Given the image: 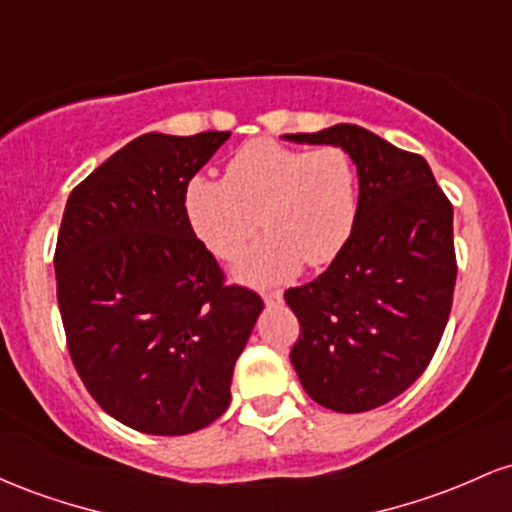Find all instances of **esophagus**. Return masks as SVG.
Returning <instances> with one entry per match:
<instances>
[{
    "instance_id": "34e87169",
    "label": "esophagus",
    "mask_w": 512,
    "mask_h": 512,
    "mask_svg": "<svg viewBox=\"0 0 512 512\" xmlns=\"http://www.w3.org/2000/svg\"><path fill=\"white\" fill-rule=\"evenodd\" d=\"M262 298H264V303H279L281 298H284V293H281L279 289H274V291H264V293H262Z\"/></svg>"
}]
</instances>
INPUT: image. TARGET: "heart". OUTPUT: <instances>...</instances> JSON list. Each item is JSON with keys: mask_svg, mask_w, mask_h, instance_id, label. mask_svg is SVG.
Here are the masks:
<instances>
[{"mask_svg": "<svg viewBox=\"0 0 512 512\" xmlns=\"http://www.w3.org/2000/svg\"><path fill=\"white\" fill-rule=\"evenodd\" d=\"M187 223L219 260H236L260 231L269 233L238 262L252 284L325 267L349 243L358 219V170L342 146L298 149L252 139L231 156L226 178L195 175L182 195Z\"/></svg>", "mask_w": 512, "mask_h": 512, "instance_id": "obj_1", "label": "heart"}]
</instances>
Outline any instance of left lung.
Returning a JSON list of instances; mask_svg holds the SVG:
<instances>
[{"label":"left lung","instance_id":"obj_1","mask_svg":"<svg viewBox=\"0 0 512 512\" xmlns=\"http://www.w3.org/2000/svg\"><path fill=\"white\" fill-rule=\"evenodd\" d=\"M286 139L342 146L358 170V219L346 248L317 279L284 293L301 322L291 363L322 407L375 409L424 373L448 325L457 276L452 204L424 156L358 125Z\"/></svg>","mask_w":512,"mask_h":512}]
</instances>
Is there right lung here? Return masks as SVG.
Returning a JSON list of instances; mask_svg holds the SVG:
<instances>
[{"mask_svg": "<svg viewBox=\"0 0 512 512\" xmlns=\"http://www.w3.org/2000/svg\"><path fill=\"white\" fill-rule=\"evenodd\" d=\"M231 132L132 139L74 187L55 250L69 356L113 419L185 436L231 402L238 356L264 303L223 284L182 195Z\"/></svg>", "mask_w": 512, "mask_h": 512, "instance_id": "add662e5", "label": "right lung"}]
</instances>
